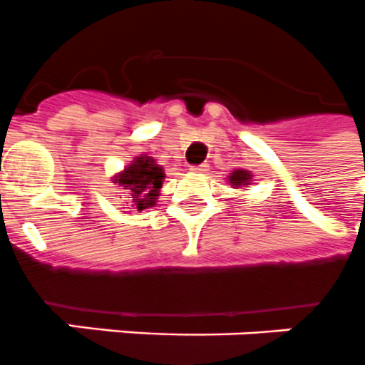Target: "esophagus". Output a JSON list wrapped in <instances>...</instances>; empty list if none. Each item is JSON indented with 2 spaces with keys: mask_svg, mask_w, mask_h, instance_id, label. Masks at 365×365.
<instances>
[{
  "mask_svg": "<svg viewBox=\"0 0 365 365\" xmlns=\"http://www.w3.org/2000/svg\"><path fill=\"white\" fill-rule=\"evenodd\" d=\"M192 173H206L208 170V165L204 163V165H198V167H191Z\"/></svg>",
  "mask_w": 365,
  "mask_h": 365,
  "instance_id": "esophagus-1",
  "label": "esophagus"
}]
</instances>
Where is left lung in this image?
<instances>
[{"instance_id": "8db88e82", "label": "left lung", "mask_w": 365, "mask_h": 365, "mask_svg": "<svg viewBox=\"0 0 365 365\" xmlns=\"http://www.w3.org/2000/svg\"><path fill=\"white\" fill-rule=\"evenodd\" d=\"M227 180H229V183L234 189L247 187V185L253 183V173L247 170V168H234L232 173L227 176Z\"/></svg>"}]
</instances>
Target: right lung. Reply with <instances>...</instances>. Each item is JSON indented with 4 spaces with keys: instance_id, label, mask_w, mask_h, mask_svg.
<instances>
[{
    "instance_id": "add662e5",
    "label": "right lung",
    "mask_w": 365,
    "mask_h": 365,
    "mask_svg": "<svg viewBox=\"0 0 365 365\" xmlns=\"http://www.w3.org/2000/svg\"><path fill=\"white\" fill-rule=\"evenodd\" d=\"M110 182L123 189L127 213H142L157 204L165 182V168L148 153H138L127 167L110 178Z\"/></svg>"
}]
</instances>
